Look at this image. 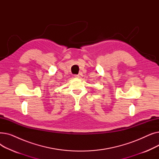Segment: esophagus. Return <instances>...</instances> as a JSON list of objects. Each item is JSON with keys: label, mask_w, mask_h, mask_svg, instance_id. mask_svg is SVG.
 <instances>
[{"label": "esophagus", "mask_w": 159, "mask_h": 159, "mask_svg": "<svg viewBox=\"0 0 159 159\" xmlns=\"http://www.w3.org/2000/svg\"><path fill=\"white\" fill-rule=\"evenodd\" d=\"M75 77H76V78H81L82 77V73H80L79 74H78V75H75Z\"/></svg>", "instance_id": "34e87169"}]
</instances>
